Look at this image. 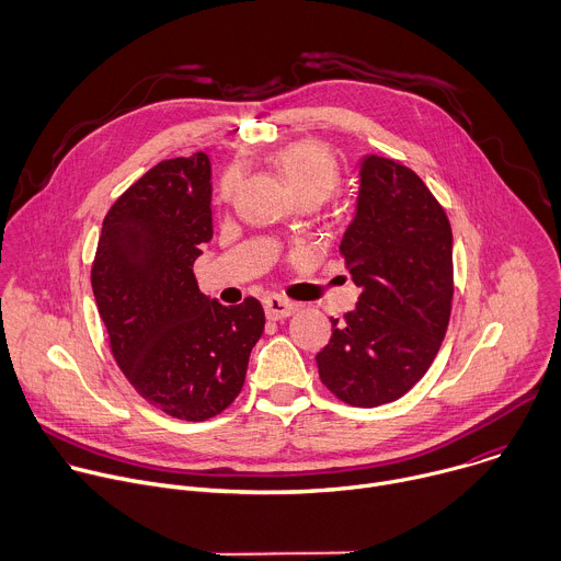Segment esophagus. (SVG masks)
Instances as JSON below:
<instances>
[{"label": "esophagus", "mask_w": 561, "mask_h": 561, "mask_svg": "<svg viewBox=\"0 0 561 561\" xmlns=\"http://www.w3.org/2000/svg\"><path fill=\"white\" fill-rule=\"evenodd\" d=\"M264 308H266L268 319H284L297 310V304H293L290 299H286L282 295H268L264 299Z\"/></svg>", "instance_id": "obj_1"}]
</instances>
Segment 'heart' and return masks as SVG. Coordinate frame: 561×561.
<instances>
[{
    "label": "heart",
    "instance_id": "1",
    "mask_svg": "<svg viewBox=\"0 0 561 561\" xmlns=\"http://www.w3.org/2000/svg\"><path fill=\"white\" fill-rule=\"evenodd\" d=\"M273 162L288 180L297 199L317 197L327 199L335 193L342 182V169L333 150L317 139H299L282 146L273 152ZM239 182H242V167L230 164L217 184V199L230 204Z\"/></svg>",
    "mask_w": 561,
    "mask_h": 561
}]
</instances>
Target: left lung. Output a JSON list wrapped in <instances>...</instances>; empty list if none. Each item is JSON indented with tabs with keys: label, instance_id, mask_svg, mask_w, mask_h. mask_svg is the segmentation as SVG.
I'll list each match as a JSON object with an SVG mask.
<instances>
[{
	"label": "left lung",
	"instance_id": "1",
	"mask_svg": "<svg viewBox=\"0 0 561 561\" xmlns=\"http://www.w3.org/2000/svg\"><path fill=\"white\" fill-rule=\"evenodd\" d=\"M340 253L362 295L342 322L331 319L314 359L340 402L373 409L407 394L442 346L455 290L450 221L415 171L370 154Z\"/></svg>",
	"mask_w": 561,
	"mask_h": 561
}]
</instances>
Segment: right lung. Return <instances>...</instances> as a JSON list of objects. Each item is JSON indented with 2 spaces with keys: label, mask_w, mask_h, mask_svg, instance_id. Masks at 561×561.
Returning <instances> with one entry per match:
<instances>
[{
  "label": "right lung",
  "mask_w": 561,
  "mask_h": 561,
  "mask_svg": "<svg viewBox=\"0 0 561 561\" xmlns=\"http://www.w3.org/2000/svg\"><path fill=\"white\" fill-rule=\"evenodd\" d=\"M210 237L208 157L164 159L115 199L91 268L117 366L148 404L186 422L234 402L266 324L255 297L224 306L199 290L193 264Z\"/></svg>",
  "instance_id": "right-lung-1"
}]
</instances>
